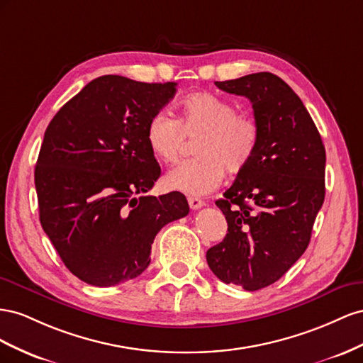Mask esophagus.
Instances as JSON below:
<instances>
[{"mask_svg": "<svg viewBox=\"0 0 363 363\" xmlns=\"http://www.w3.org/2000/svg\"><path fill=\"white\" fill-rule=\"evenodd\" d=\"M189 205H190L191 210H199V208H202V206L205 205V202L202 199H199V198H193V196H190V198H189Z\"/></svg>", "mask_w": 363, "mask_h": 363, "instance_id": "1", "label": "esophagus"}]
</instances>
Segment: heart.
Here are the masks:
<instances>
[{"mask_svg": "<svg viewBox=\"0 0 363 363\" xmlns=\"http://www.w3.org/2000/svg\"><path fill=\"white\" fill-rule=\"evenodd\" d=\"M185 137L200 138L194 160L184 161L165 176V185L185 194H208L225 172L242 173L255 157L260 126L254 117L237 113L234 103L211 92H193L179 105V120L165 112L153 113L146 126V143L157 160L174 162L185 149Z\"/></svg>", "mask_w": 363, "mask_h": 363, "instance_id": "heart-1", "label": "heart"}]
</instances>
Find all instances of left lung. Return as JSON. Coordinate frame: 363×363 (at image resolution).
Masks as SVG:
<instances>
[{
  "label": "left lung",
  "instance_id": "obj_1",
  "mask_svg": "<svg viewBox=\"0 0 363 363\" xmlns=\"http://www.w3.org/2000/svg\"><path fill=\"white\" fill-rule=\"evenodd\" d=\"M216 86L250 99L260 144L216 202L228 233L206 251V262L223 283L252 292L281 278L307 250L325 198V149L301 99L272 72Z\"/></svg>",
  "mask_w": 363,
  "mask_h": 363
}]
</instances>
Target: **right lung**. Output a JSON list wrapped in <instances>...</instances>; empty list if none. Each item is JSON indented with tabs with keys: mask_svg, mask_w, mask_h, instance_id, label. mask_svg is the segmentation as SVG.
I'll use <instances>...</instances> for the list:
<instances>
[{
	"mask_svg": "<svg viewBox=\"0 0 363 363\" xmlns=\"http://www.w3.org/2000/svg\"><path fill=\"white\" fill-rule=\"evenodd\" d=\"M174 92V82L101 76L45 130L35 167L39 220L69 272L91 286L141 275L155 235L190 211L179 191L144 196L161 174L147 121Z\"/></svg>",
	"mask_w": 363,
	"mask_h": 363,
	"instance_id": "add662e5",
	"label": "right lung"
}]
</instances>
